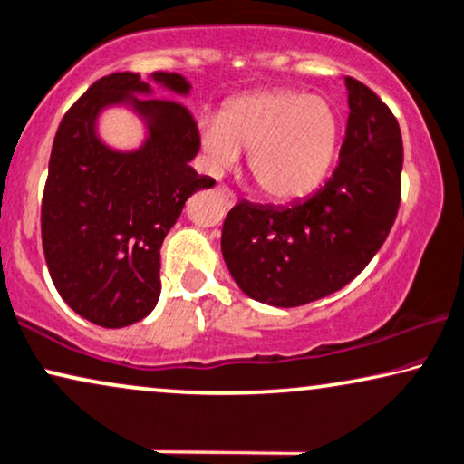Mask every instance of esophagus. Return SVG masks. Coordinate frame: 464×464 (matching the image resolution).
<instances>
[{"mask_svg":"<svg viewBox=\"0 0 464 464\" xmlns=\"http://www.w3.org/2000/svg\"><path fill=\"white\" fill-rule=\"evenodd\" d=\"M218 195L225 198V203H227V208H233V205H236V201H237V197H236V192H233L231 188H228V186H225V184H220L218 188Z\"/></svg>","mask_w":464,"mask_h":464,"instance_id":"esophagus-1","label":"esophagus"}]
</instances>
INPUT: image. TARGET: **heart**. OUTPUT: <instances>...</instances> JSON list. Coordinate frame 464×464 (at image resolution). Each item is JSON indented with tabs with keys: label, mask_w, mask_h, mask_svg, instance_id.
Segmentation results:
<instances>
[{
	"label": "heart",
	"mask_w": 464,
	"mask_h": 464,
	"mask_svg": "<svg viewBox=\"0 0 464 464\" xmlns=\"http://www.w3.org/2000/svg\"><path fill=\"white\" fill-rule=\"evenodd\" d=\"M201 145L214 169L233 167L248 150V171L263 195L291 201L313 192L330 171L338 117L325 98L261 92L237 98L201 121Z\"/></svg>",
	"instance_id": "1"
}]
</instances>
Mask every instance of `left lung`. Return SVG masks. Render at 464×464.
Instances as JSON below:
<instances>
[{
	"mask_svg": "<svg viewBox=\"0 0 464 464\" xmlns=\"http://www.w3.org/2000/svg\"><path fill=\"white\" fill-rule=\"evenodd\" d=\"M349 121L336 171L286 208L237 203L222 225V256L239 289L280 308L343 289L371 263L401 205L402 137L388 104L344 76Z\"/></svg>",
	"mask_w": 464,
	"mask_h": 464,
	"instance_id": "1",
	"label": "left lung"
}]
</instances>
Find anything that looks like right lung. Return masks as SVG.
<instances>
[{"label": "right lung", "mask_w": 464, "mask_h": 464, "mask_svg": "<svg viewBox=\"0 0 464 464\" xmlns=\"http://www.w3.org/2000/svg\"><path fill=\"white\" fill-rule=\"evenodd\" d=\"M158 85L188 93L181 74L154 72ZM151 93L139 72L96 81L66 111L53 140L43 214V248L63 302L101 327L148 316L160 297V246L188 197L216 181L190 160L201 148L195 117ZM130 103L149 121L143 149L115 152L95 134L100 111Z\"/></svg>", "instance_id": "1"}]
</instances>
